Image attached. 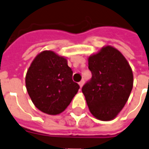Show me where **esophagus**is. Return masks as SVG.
<instances>
[{
    "label": "esophagus",
    "mask_w": 149,
    "mask_h": 149,
    "mask_svg": "<svg viewBox=\"0 0 149 149\" xmlns=\"http://www.w3.org/2000/svg\"><path fill=\"white\" fill-rule=\"evenodd\" d=\"M83 84H84V80L80 81V82L79 83V86H80V88H82V87H83Z\"/></svg>",
    "instance_id": "obj_1"
}]
</instances>
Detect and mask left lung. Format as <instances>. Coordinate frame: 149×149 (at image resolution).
Masks as SVG:
<instances>
[{
  "mask_svg": "<svg viewBox=\"0 0 149 149\" xmlns=\"http://www.w3.org/2000/svg\"><path fill=\"white\" fill-rule=\"evenodd\" d=\"M91 79L82 88L93 116L102 121L114 119L128 101L133 73L125 56L111 46L88 58Z\"/></svg>",
  "mask_w": 149,
  "mask_h": 149,
  "instance_id": "obj_1",
  "label": "left lung"
}]
</instances>
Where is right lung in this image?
I'll use <instances>...</instances> for the list:
<instances>
[{"label": "right lung", "mask_w": 149, "mask_h": 149, "mask_svg": "<svg viewBox=\"0 0 149 149\" xmlns=\"http://www.w3.org/2000/svg\"><path fill=\"white\" fill-rule=\"evenodd\" d=\"M72 77L66 58L50 50L40 53L31 63L25 78L33 103L47 114L63 112L79 89Z\"/></svg>", "instance_id": "obj_1"}]
</instances>
